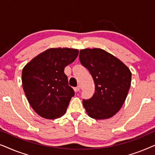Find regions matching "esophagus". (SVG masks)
<instances>
[{
  "label": "esophagus",
  "instance_id": "esophagus-1",
  "mask_svg": "<svg viewBox=\"0 0 155 155\" xmlns=\"http://www.w3.org/2000/svg\"><path fill=\"white\" fill-rule=\"evenodd\" d=\"M80 86H78L77 87H74V91H75V92H78V91H80Z\"/></svg>",
  "mask_w": 155,
  "mask_h": 155
}]
</instances>
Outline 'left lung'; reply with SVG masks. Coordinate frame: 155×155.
<instances>
[{"mask_svg": "<svg viewBox=\"0 0 155 155\" xmlns=\"http://www.w3.org/2000/svg\"><path fill=\"white\" fill-rule=\"evenodd\" d=\"M81 64L90 71L95 92L82 104L90 117L107 119L115 115L126 100L131 83V73L124 63L101 48L80 51Z\"/></svg>", "mask_w": 155, "mask_h": 155, "instance_id": "left-lung-1", "label": "left lung"}]
</instances>
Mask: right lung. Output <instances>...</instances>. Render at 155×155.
<instances>
[{"instance_id": "1", "label": "right lung", "mask_w": 155, "mask_h": 155, "mask_svg": "<svg viewBox=\"0 0 155 155\" xmlns=\"http://www.w3.org/2000/svg\"><path fill=\"white\" fill-rule=\"evenodd\" d=\"M79 54L78 49L53 48L34 58L24 67L22 82L29 104L47 119L60 118L66 111L75 92L64 69Z\"/></svg>"}]
</instances>
